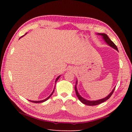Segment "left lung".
Here are the masks:
<instances>
[{
	"mask_svg": "<svg viewBox=\"0 0 132 132\" xmlns=\"http://www.w3.org/2000/svg\"><path fill=\"white\" fill-rule=\"evenodd\" d=\"M98 34L101 35L102 38H103V39H104V41L106 42V44H108V45L111 46V47H112L113 48L115 49L116 50L118 51L117 46L115 45V44L113 43V42L110 39H109V38L108 37V35H107L106 34H104V33H101V34H100V33L99 34V33H98ZM77 81H76V86H75V91H76V94L77 97H78L79 100L82 102V104L87 105H89V106L97 105L101 104V103H102V102H104L105 101H106V100H108L109 98L111 97V95H112V94L113 93V91H114L115 88H113L112 91H111V93L109 94L108 96H107V97H106L105 98H102V99L99 100H97V101H89V100H87L84 99V98H82L81 96H80V95L79 94V93H78L77 89Z\"/></svg>",
	"mask_w": 132,
	"mask_h": 132,
	"instance_id": "obj_1",
	"label": "left lung"
}]
</instances>
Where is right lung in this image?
<instances>
[{
    "mask_svg": "<svg viewBox=\"0 0 132 132\" xmlns=\"http://www.w3.org/2000/svg\"><path fill=\"white\" fill-rule=\"evenodd\" d=\"M26 34H27V33H26ZM26 34H25V35H26ZM22 37H23V36H22ZM60 76H58V77L56 78V80H55V82L57 81V80L59 79V78L60 77ZM54 91H55V88H54V89H53L52 93H51V94L50 96H49V97H48V98H46V99H45V100H41V101H30V100H29V101H31V102H34V103H41V102H45V101H46V100H48L49 99V98H50L51 97V95H52L53 94V92H54Z\"/></svg>",
    "mask_w": 132,
    "mask_h": 132,
    "instance_id": "add662e5",
    "label": "right lung"
}]
</instances>
